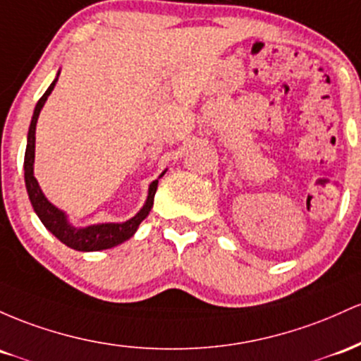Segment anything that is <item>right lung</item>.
Listing matches in <instances>:
<instances>
[{
    "instance_id": "obj_1",
    "label": "right lung",
    "mask_w": 361,
    "mask_h": 361,
    "mask_svg": "<svg viewBox=\"0 0 361 361\" xmlns=\"http://www.w3.org/2000/svg\"><path fill=\"white\" fill-rule=\"evenodd\" d=\"M58 78L51 83L46 93L39 99L37 105H35L34 116H32L30 128H28V137H27V149H25V161H23V169H25V185L28 197H30L32 206H34L35 213L40 218L44 226L49 232L58 237L63 244L75 250H82V252H90V250H102L111 249V247L123 244L129 237H133L136 232L137 225L148 216L149 209L153 206V197H155L157 185L159 180H153L149 184L148 200L141 212L133 216L131 220L124 221V224H102V225H92L87 228H75L66 221L63 212H59L56 206H52L49 201L44 197L42 191H40L37 179L34 177V157H35V124H37V117L40 114V109L44 107V102L47 100L49 93L54 90V85ZM164 176V173H161ZM160 176V177H161Z\"/></svg>"
}]
</instances>
